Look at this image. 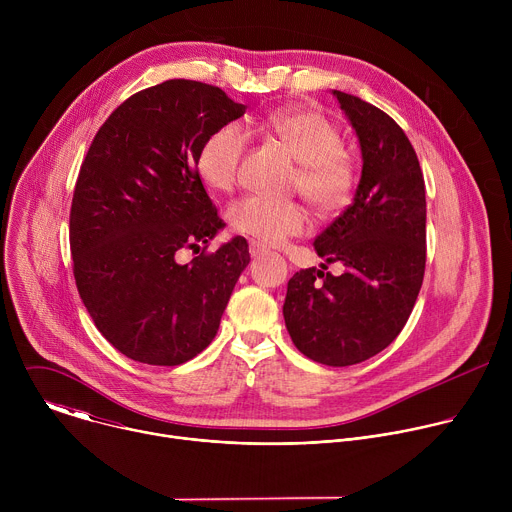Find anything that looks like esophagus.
I'll return each mask as SVG.
<instances>
[{"label":"esophagus","instance_id":"34e87169","mask_svg":"<svg viewBox=\"0 0 512 512\" xmlns=\"http://www.w3.org/2000/svg\"><path fill=\"white\" fill-rule=\"evenodd\" d=\"M249 253H251V257H261V255L267 253V249L263 245H259V243H251L249 245Z\"/></svg>","mask_w":512,"mask_h":512}]
</instances>
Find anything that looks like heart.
<instances>
[{"label":"heart","instance_id":"1","mask_svg":"<svg viewBox=\"0 0 512 512\" xmlns=\"http://www.w3.org/2000/svg\"><path fill=\"white\" fill-rule=\"evenodd\" d=\"M247 135L267 137L298 162L294 188L320 212L336 214L352 202L358 182L356 164L342 150L340 131L312 109H279L249 119L245 129L227 123L212 131L204 139L196 162L208 188L229 192L235 186L247 150ZM227 218L237 235L261 245H281L289 237L306 233L312 225V216L302 202H275L259 196L235 200Z\"/></svg>","mask_w":512,"mask_h":512}]
</instances>
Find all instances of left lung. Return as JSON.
I'll return each mask as SVG.
<instances>
[{
  "mask_svg": "<svg viewBox=\"0 0 512 512\" xmlns=\"http://www.w3.org/2000/svg\"><path fill=\"white\" fill-rule=\"evenodd\" d=\"M334 95L358 135L362 176L314 249L345 271L300 269L287 281L283 318L302 354L348 367L385 350L411 316L425 273V182L411 141L385 111Z\"/></svg>",
  "mask_w": 512,
  "mask_h": 512,
  "instance_id": "1",
  "label": "left lung"
}]
</instances>
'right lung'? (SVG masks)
Segmentation results:
<instances>
[{"mask_svg":"<svg viewBox=\"0 0 512 512\" xmlns=\"http://www.w3.org/2000/svg\"><path fill=\"white\" fill-rule=\"evenodd\" d=\"M223 89L172 79L123 101L97 131L70 206V253L97 330L127 358L176 367L216 336L249 265L245 237L206 251L225 227L198 152L245 113ZM184 248L201 251L188 264Z\"/></svg>","mask_w":512,"mask_h":512,"instance_id":"add662e5","label":"right lung"}]
</instances>
